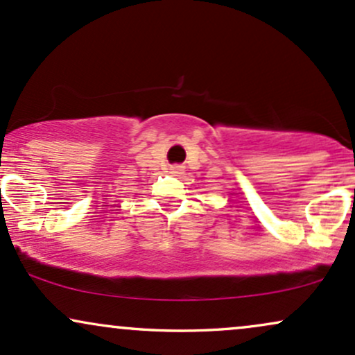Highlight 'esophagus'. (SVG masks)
<instances>
[{
    "label": "esophagus",
    "mask_w": 355,
    "mask_h": 355,
    "mask_svg": "<svg viewBox=\"0 0 355 355\" xmlns=\"http://www.w3.org/2000/svg\"><path fill=\"white\" fill-rule=\"evenodd\" d=\"M170 173L175 175V177H180L183 173V166L182 165H172L170 166Z\"/></svg>",
    "instance_id": "obj_1"
}]
</instances>
